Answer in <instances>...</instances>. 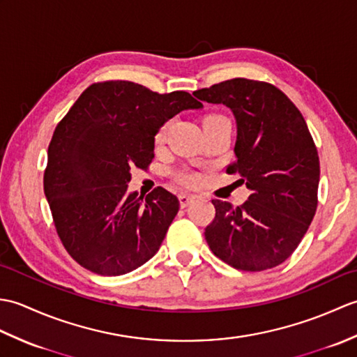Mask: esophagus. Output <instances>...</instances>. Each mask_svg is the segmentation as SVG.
Segmentation results:
<instances>
[{"mask_svg": "<svg viewBox=\"0 0 357 357\" xmlns=\"http://www.w3.org/2000/svg\"><path fill=\"white\" fill-rule=\"evenodd\" d=\"M193 199H195L193 195H188V193H181L179 195V204H181V207H183V208L187 207Z\"/></svg>", "mask_w": 357, "mask_h": 357, "instance_id": "esophagus-1", "label": "esophagus"}]
</instances>
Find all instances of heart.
<instances>
[{
  "label": "heart",
  "mask_w": 357,
  "mask_h": 357,
  "mask_svg": "<svg viewBox=\"0 0 357 357\" xmlns=\"http://www.w3.org/2000/svg\"><path fill=\"white\" fill-rule=\"evenodd\" d=\"M222 119H227V118L222 116V115H219V113H210V115H207L206 118H204V124L216 123V121H222ZM164 132H165V127H162L161 130L158 132V135H156V141L158 142L162 141ZM181 181H183V183H185V184H195L196 181H198V176H196V174H193V173H184V174H181Z\"/></svg>",
  "instance_id": "heart-1"
}]
</instances>
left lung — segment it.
<instances>
[{"label":"left lung","instance_id":"8db88e82","mask_svg":"<svg viewBox=\"0 0 357 357\" xmlns=\"http://www.w3.org/2000/svg\"><path fill=\"white\" fill-rule=\"evenodd\" d=\"M236 118V161L227 173L252 190L239 207L213 199L206 231L211 252L233 268L262 271L291 256L317 207L319 156L299 109L270 82L234 78L193 92Z\"/></svg>","mask_w":357,"mask_h":357}]
</instances>
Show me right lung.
<instances>
[{"label": "right lung", "mask_w": 357, "mask_h": 357, "mask_svg": "<svg viewBox=\"0 0 357 357\" xmlns=\"http://www.w3.org/2000/svg\"><path fill=\"white\" fill-rule=\"evenodd\" d=\"M201 107L183 90L161 95L132 81H102L89 86L59 121L44 193L58 236L81 267L119 276L155 256L179 201L162 187L146 198L127 193L130 170L150 165L155 135L167 121Z\"/></svg>", "instance_id": "1"}]
</instances>
